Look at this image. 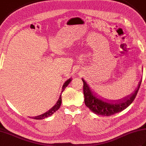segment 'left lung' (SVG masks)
Returning a JSON list of instances; mask_svg holds the SVG:
<instances>
[{"instance_id":"8db88e82","label":"left lung","mask_w":146,"mask_h":146,"mask_svg":"<svg viewBox=\"0 0 146 146\" xmlns=\"http://www.w3.org/2000/svg\"><path fill=\"white\" fill-rule=\"evenodd\" d=\"M82 81L83 82V94L86 106L96 114L103 116H110L125 109L132 103L140 88L142 80L139 82L137 88L131 95L127 96L122 100L115 102L102 100L92 91V88L90 87L84 79L82 78Z\"/></svg>"}]
</instances>
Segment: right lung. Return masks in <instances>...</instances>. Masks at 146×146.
I'll list each match as a JSON object with an SVG mask.
<instances>
[{
	"label": "right lung",
	"instance_id": "obj_1",
	"mask_svg": "<svg viewBox=\"0 0 146 146\" xmlns=\"http://www.w3.org/2000/svg\"><path fill=\"white\" fill-rule=\"evenodd\" d=\"M71 80L69 79L64 83V85H63V88H62V90H62V92L64 91V90L66 88V86L69 85V83L71 82ZM61 95L60 96V98H59L58 102H56V104L53 107H52L50 110H48V111H46V113H43L42 115H40L35 117H32V118L33 119L41 120V119H44V118L50 116V115H51L53 114L56 111H57L59 109V108H60L61 106Z\"/></svg>",
	"mask_w": 146,
	"mask_h": 146
}]
</instances>
